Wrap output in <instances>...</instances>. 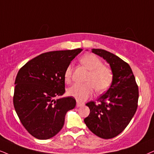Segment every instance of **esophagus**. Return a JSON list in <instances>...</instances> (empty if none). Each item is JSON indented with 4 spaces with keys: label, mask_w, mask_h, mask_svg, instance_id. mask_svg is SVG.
Segmentation results:
<instances>
[{
    "label": "esophagus",
    "mask_w": 154,
    "mask_h": 154,
    "mask_svg": "<svg viewBox=\"0 0 154 154\" xmlns=\"http://www.w3.org/2000/svg\"><path fill=\"white\" fill-rule=\"evenodd\" d=\"M83 105H84V103L79 102V101H77V104H76L77 107H80V106H83Z\"/></svg>",
    "instance_id": "esophagus-1"
}]
</instances>
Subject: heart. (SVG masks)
Masks as SVG:
<instances>
[{
	"instance_id": "heart-1",
	"label": "heart",
	"mask_w": 154,
	"mask_h": 154,
	"mask_svg": "<svg viewBox=\"0 0 154 154\" xmlns=\"http://www.w3.org/2000/svg\"><path fill=\"white\" fill-rule=\"evenodd\" d=\"M80 62L88 69L86 82L85 84H75L67 89V94L76 100H87L92 94L95 88L98 92L107 89L113 79L112 72L109 68L102 65V62L97 56L93 54H87L82 56ZM72 66L69 65L65 72V80L69 82L71 80Z\"/></svg>"
}]
</instances>
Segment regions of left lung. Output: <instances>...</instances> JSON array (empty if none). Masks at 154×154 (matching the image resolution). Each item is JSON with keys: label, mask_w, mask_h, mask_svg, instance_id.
Returning a JSON list of instances; mask_svg holds the SVG:
<instances>
[{"label": "left lung", "mask_w": 154, "mask_h": 154, "mask_svg": "<svg viewBox=\"0 0 154 154\" xmlns=\"http://www.w3.org/2000/svg\"><path fill=\"white\" fill-rule=\"evenodd\" d=\"M91 52L109 64L113 79L108 90L97 100L98 104H86L90 113L84 122L97 137L112 139L124 131L135 114L139 89L129 64L106 50L92 49Z\"/></svg>", "instance_id": "obj_1"}]
</instances>
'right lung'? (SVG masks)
Segmentation results:
<instances>
[{
	"mask_svg": "<svg viewBox=\"0 0 154 154\" xmlns=\"http://www.w3.org/2000/svg\"><path fill=\"white\" fill-rule=\"evenodd\" d=\"M82 49L41 54L20 68L15 81L13 104L25 129L38 139L55 136L69 110L76 106L72 97L55 100L65 92V72Z\"/></svg>",
	"mask_w": 154,
	"mask_h": 154,
	"instance_id": "obj_1",
	"label": "right lung"
}]
</instances>
